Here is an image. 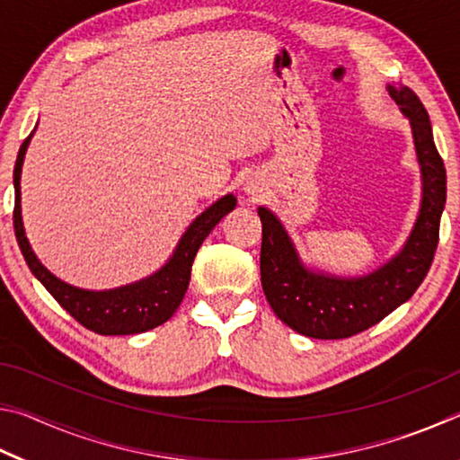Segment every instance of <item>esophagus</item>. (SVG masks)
<instances>
[{
    "label": "esophagus",
    "instance_id": "esophagus-1",
    "mask_svg": "<svg viewBox=\"0 0 460 460\" xmlns=\"http://www.w3.org/2000/svg\"><path fill=\"white\" fill-rule=\"evenodd\" d=\"M247 190H249V189H247Z\"/></svg>",
    "mask_w": 460,
    "mask_h": 460
}]
</instances>
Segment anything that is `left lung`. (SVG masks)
<instances>
[{"label": "left lung", "mask_w": 460, "mask_h": 460, "mask_svg": "<svg viewBox=\"0 0 460 460\" xmlns=\"http://www.w3.org/2000/svg\"><path fill=\"white\" fill-rule=\"evenodd\" d=\"M389 97L410 119L422 174V202L398 255L361 278H341L305 266L284 225L266 207L261 219V286L279 321L310 339H347L394 313L424 282L438 245L447 202V170L434 146L430 118L410 87L387 84Z\"/></svg>", "instance_id": "8db88e82"}]
</instances>
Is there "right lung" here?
I'll use <instances>...</instances> for the list:
<instances>
[{
	"label": "right lung",
	"mask_w": 460,
	"mask_h": 460,
	"mask_svg": "<svg viewBox=\"0 0 460 460\" xmlns=\"http://www.w3.org/2000/svg\"><path fill=\"white\" fill-rule=\"evenodd\" d=\"M34 131L24 139V144H22L13 168V231L30 271L40 279V284L52 294V298L57 300L76 323H81L84 329L97 334H136L164 324L168 318L176 313V308L181 306L186 288H189L190 282L194 255H197L202 241L208 237V233L215 229V225L219 223L225 215L235 208L237 199L233 197V194H225L223 199L213 202L205 213H200L197 219L189 225V229L184 231L181 241H178L172 258L155 271V274L139 279V282L134 284L113 288V290H83V288H75L50 274V271L42 266L40 260L36 258V253L28 243L24 223H22L20 178L24 155Z\"/></svg>",
	"instance_id": "obj_1"
}]
</instances>
